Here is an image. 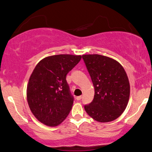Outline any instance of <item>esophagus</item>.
I'll return each instance as SVG.
<instances>
[{
  "mask_svg": "<svg viewBox=\"0 0 152 152\" xmlns=\"http://www.w3.org/2000/svg\"><path fill=\"white\" fill-rule=\"evenodd\" d=\"M81 98H82V96H77L76 97V99H77V100H80L81 99Z\"/></svg>",
  "mask_w": 152,
  "mask_h": 152,
  "instance_id": "1",
  "label": "esophagus"
}]
</instances>
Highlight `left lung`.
<instances>
[{
  "instance_id": "1",
  "label": "left lung",
  "mask_w": 152,
  "mask_h": 152,
  "mask_svg": "<svg viewBox=\"0 0 152 152\" xmlns=\"http://www.w3.org/2000/svg\"><path fill=\"white\" fill-rule=\"evenodd\" d=\"M82 58L94 88L92 102L84 106L88 115L99 122H109L119 118L126 108L130 83L124 69L118 61L99 54Z\"/></svg>"
}]
</instances>
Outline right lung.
Masks as SVG:
<instances>
[{
	"label": "right lung",
	"instance_id": "1",
	"mask_svg": "<svg viewBox=\"0 0 152 152\" xmlns=\"http://www.w3.org/2000/svg\"><path fill=\"white\" fill-rule=\"evenodd\" d=\"M81 58L80 55H54L37 64L30 77L26 96L30 111L40 122L57 126L68 116L73 97L66 77Z\"/></svg>",
	"mask_w": 152,
	"mask_h": 152
}]
</instances>
